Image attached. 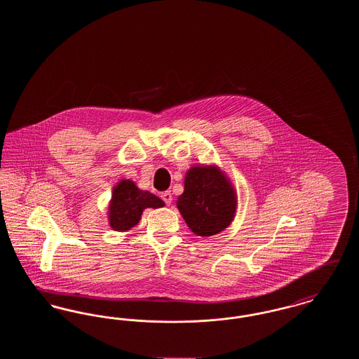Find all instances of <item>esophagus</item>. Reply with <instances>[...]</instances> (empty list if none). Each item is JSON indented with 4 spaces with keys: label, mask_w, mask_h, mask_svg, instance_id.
Segmentation results:
<instances>
[{
    "label": "esophagus",
    "mask_w": 359,
    "mask_h": 359,
    "mask_svg": "<svg viewBox=\"0 0 359 359\" xmlns=\"http://www.w3.org/2000/svg\"><path fill=\"white\" fill-rule=\"evenodd\" d=\"M161 199L165 202V205H171L172 203V194L171 191H165L161 194Z\"/></svg>",
    "instance_id": "esophagus-1"
}]
</instances>
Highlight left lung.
I'll use <instances>...</instances> for the list:
<instances>
[{
    "label": "left lung",
    "instance_id": "left-lung-1",
    "mask_svg": "<svg viewBox=\"0 0 359 359\" xmlns=\"http://www.w3.org/2000/svg\"><path fill=\"white\" fill-rule=\"evenodd\" d=\"M176 205L192 233L211 237L234 219L237 196L218 167L195 165L186 173L184 192L177 198Z\"/></svg>",
    "mask_w": 359,
    "mask_h": 359
}]
</instances>
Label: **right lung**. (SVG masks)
Wrapping results in <instances>:
<instances>
[{
    "instance_id": "right-lung-1",
    "label": "right lung",
    "mask_w": 359,
    "mask_h": 359,
    "mask_svg": "<svg viewBox=\"0 0 359 359\" xmlns=\"http://www.w3.org/2000/svg\"><path fill=\"white\" fill-rule=\"evenodd\" d=\"M164 202L149 191H142L132 180H121L113 189L109 205V223L116 231H126L141 219L145 208L163 207Z\"/></svg>"
}]
</instances>
